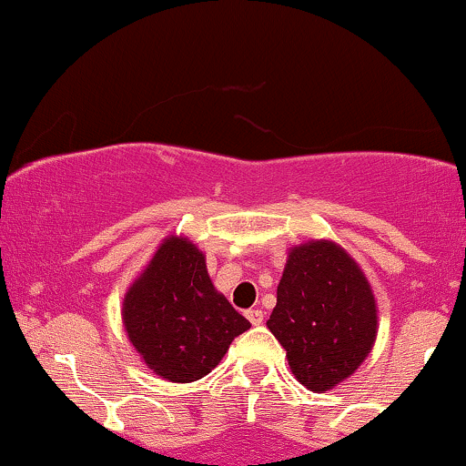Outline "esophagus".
Wrapping results in <instances>:
<instances>
[{"label":"esophagus","mask_w":466,"mask_h":466,"mask_svg":"<svg viewBox=\"0 0 466 466\" xmlns=\"http://www.w3.org/2000/svg\"><path fill=\"white\" fill-rule=\"evenodd\" d=\"M246 318L254 324V327H258V324H263L265 314H263V309H248L246 311Z\"/></svg>","instance_id":"esophagus-1"}]
</instances>
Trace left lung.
Here are the masks:
<instances>
[{"instance_id": "left-lung-1", "label": "left lung", "mask_w": 466, "mask_h": 466, "mask_svg": "<svg viewBox=\"0 0 466 466\" xmlns=\"http://www.w3.org/2000/svg\"><path fill=\"white\" fill-rule=\"evenodd\" d=\"M267 327L311 392L348 380L371 352L378 303L365 273L335 241L290 248Z\"/></svg>"}]
</instances>
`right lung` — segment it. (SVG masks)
<instances>
[{"instance_id": "add662e5", "label": "right lung", "mask_w": 466, "mask_h": 466, "mask_svg": "<svg viewBox=\"0 0 466 466\" xmlns=\"http://www.w3.org/2000/svg\"><path fill=\"white\" fill-rule=\"evenodd\" d=\"M127 337L163 380L188 384L222 360L235 337L250 329L214 289L206 254L169 235L129 286L123 301Z\"/></svg>"}]
</instances>
